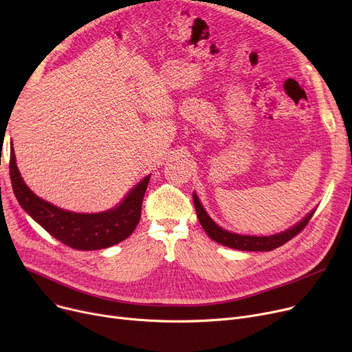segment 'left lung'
<instances>
[{
    "mask_svg": "<svg viewBox=\"0 0 352 352\" xmlns=\"http://www.w3.org/2000/svg\"><path fill=\"white\" fill-rule=\"evenodd\" d=\"M192 199H194V206H195L199 224L208 234V236L221 245H226L228 248H234V250H239V251H272L275 248L284 245L285 243L289 241L291 238H294L300 231H302V228L308 224V221L311 219V217L317 210V208H312L301 221H298L297 224L289 227L288 230H285L283 232L258 236V235L236 234V232H232L223 227H219L215 221L208 215L206 208L202 207L201 201L195 192H192Z\"/></svg>",
    "mask_w": 352,
    "mask_h": 352,
    "instance_id": "left-lung-1",
    "label": "left lung"
}]
</instances>
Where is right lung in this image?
<instances>
[{
	"label": "right lung",
	"instance_id": "add662e5",
	"mask_svg": "<svg viewBox=\"0 0 352 352\" xmlns=\"http://www.w3.org/2000/svg\"><path fill=\"white\" fill-rule=\"evenodd\" d=\"M10 177L16 201L35 223L71 248L94 251L113 247L133 234L141 218L142 198L151 175L142 178L114 208L91 214L67 211L35 195L18 170L12 142Z\"/></svg>",
	"mask_w": 352,
	"mask_h": 352
}]
</instances>
